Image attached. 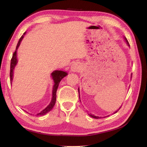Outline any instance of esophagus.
I'll return each mask as SVG.
<instances>
[{
	"instance_id": "34e87169",
	"label": "esophagus",
	"mask_w": 147,
	"mask_h": 147,
	"mask_svg": "<svg viewBox=\"0 0 147 147\" xmlns=\"http://www.w3.org/2000/svg\"><path fill=\"white\" fill-rule=\"evenodd\" d=\"M81 68V65L79 62H74L72 64L71 66V69L72 71L73 72H76L79 71Z\"/></svg>"
}]
</instances>
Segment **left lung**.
<instances>
[{
    "label": "left lung",
    "mask_w": 147,
    "mask_h": 147,
    "mask_svg": "<svg viewBox=\"0 0 147 147\" xmlns=\"http://www.w3.org/2000/svg\"><path fill=\"white\" fill-rule=\"evenodd\" d=\"M125 40H126V43H127V45H128V46H129V43H128V42H127V39L125 38ZM80 90H79V88H78V92H79V98H80ZM121 107H120V108L119 109H118V110L117 111H115V112H114V113H116V112L119 111V109H121ZM90 115V116H91L92 117H93V118H95V119H100V118H101V117H98V116H96V115H93V114H89Z\"/></svg>",
    "instance_id": "left-lung-1"
}]
</instances>
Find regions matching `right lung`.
I'll use <instances>...</instances> for the list:
<instances>
[{
	"label": "right lung",
	"mask_w": 147,
	"mask_h": 147,
	"mask_svg": "<svg viewBox=\"0 0 147 147\" xmlns=\"http://www.w3.org/2000/svg\"><path fill=\"white\" fill-rule=\"evenodd\" d=\"M26 32H24L23 33V35H22L21 37L20 38V40H19V42L17 44L16 46V51L14 52V54H12V57L11 59V69H10V80H11V82L12 83V79H13V71H14V69L16 66V65L17 64V62H18V60H17V50L19 47V46H20V43L21 40H23L24 35H25ZM67 75V73L65 71H59V70H55L54 72H52L51 73V76H52V78L54 80V87H53V90H52V100L50 103V104L45 109H43V110L40 112V113L37 114V115H43L46 114L47 113H48L49 112L51 111L52 108L54 107V106L55 105V101H56V92H57V90L58 88V86L59 85V83L61 81V80L64 77H65V76Z\"/></svg>",
	"instance_id": "right-lung-1"
}]
</instances>
